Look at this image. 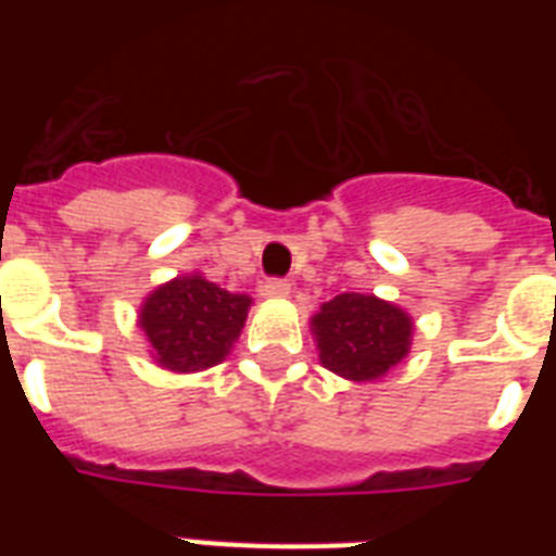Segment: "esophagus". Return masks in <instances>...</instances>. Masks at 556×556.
Instances as JSON below:
<instances>
[{
	"mask_svg": "<svg viewBox=\"0 0 556 556\" xmlns=\"http://www.w3.org/2000/svg\"><path fill=\"white\" fill-rule=\"evenodd\" d=\"M262 294L265 296H270V300H282V296H288L291 294V282H288V279H265V282H262Z\"/></svg>",
	"mask_w": 556,
	"mask_h": 556,
	"instance_id": "34e87169",
	"label": "esophagus"
}]
</instances>
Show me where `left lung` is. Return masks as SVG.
<instances>
[{"instance_id":"obj_1","label":"left lung","mask_w":556,"mask_h":556,"mask_svg":"<svg viewBox=\"0 0 556 556\" xmlns=\"http://www.w3.org/2000/svg\"><path fill=\"white\" fill-rule=\"evenodd\" d=\"M320 364L346 380H378L409 355L413 317L375 294H338L312 317Z\"/></svg>"}]
</instances>
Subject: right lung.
<instances>
[{
	"instance_id": "obj_1",
	"label": "right lung",
	"mask_w": 556,
	"mask_h": 556,
	"mask_svg": "<svg viewBox=\"0 0 556 556\" xmlns=\"http://www.w3.org/2000/svg\"><path fill=\"white\" fill-rule=\"evenodd\" d=\"M248 308V294H230L201 274H187L143 300L138 326L155 364L169 371H201L225 361L242 334Z\"/></svg>"
}]
</instances>
